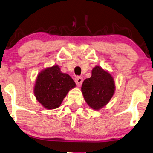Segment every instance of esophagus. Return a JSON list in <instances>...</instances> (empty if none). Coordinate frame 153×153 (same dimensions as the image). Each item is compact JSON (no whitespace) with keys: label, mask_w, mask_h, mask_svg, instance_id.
Listing matches in <instances>:
<instances>
[{"label":"esophagus","mask_w":153,"mask_h":153,"mask_svg":"<svg viewBox=\"0 0 153 153\" xmlns=\"http://www.w3.org/2000/svg\"><path fill=\"white\" fill-rule=\"evenodd\" d=\"M75 82H76L77 85L78 87H80L81 85H82V83L83 82V78L82 77H79V76H77L76 78H75Z\"/></svg>","instance_id":"1"}]
</instances>
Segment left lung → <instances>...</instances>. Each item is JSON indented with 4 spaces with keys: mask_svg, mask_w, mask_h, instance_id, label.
<instances>
[{
    "mask_svg": "<svg viewBox=\"0 0 153 153\" xmlns=\"http://www.w3.org/2000/svg\"><path fill=\"white\" fill-rule=\"evenodd\" d=\"M81 91L89 107L100 110L109 103L114 94V80L111 73L97 65L90 78L82 82Z\"/></svg>",
    "mask_w": 153,
    "mask_h": 153,
    "instance_id": "left-lung-1",
    "label": "left lung"
}]
</instances>
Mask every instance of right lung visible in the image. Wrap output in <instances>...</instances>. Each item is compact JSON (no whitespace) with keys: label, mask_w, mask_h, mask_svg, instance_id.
<instances>
[{"label":"right lung","mask_w":153,"mask_h":153,"mask_svg":"<svg viewBox=\"0 0 153 153\" xmlns=\"http://www.w3.org/2000/svg\"><path fill=\"white\" fill-rule=\"evenodd\" d=\"M76 86L71 77L61 71L59 65L42 70L36 77L34 93L37 101L47 109L60 107L71 89Z\"/></svg>","instance_id":"obj_1"}]
</instances>
